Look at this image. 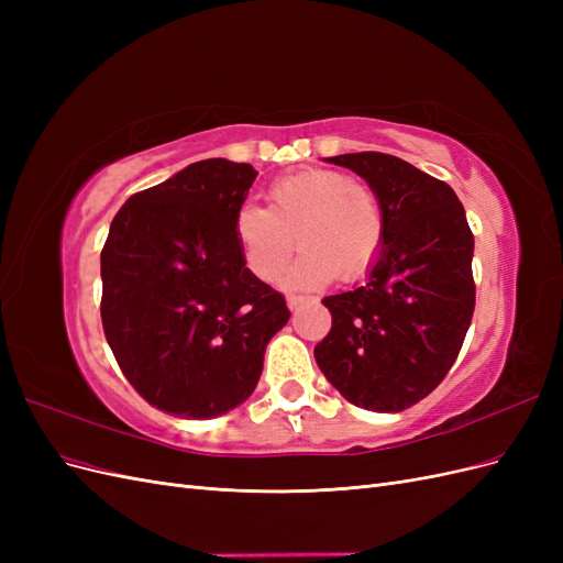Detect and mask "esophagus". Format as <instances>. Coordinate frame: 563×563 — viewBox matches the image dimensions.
I'll list each match as a JSON object with an SVG mask.
<instances>
[{
    "mask_svg": "<svg viewBox=\"0 0 563 563\" xmlns=\"http://www.w3.org/2000/svg\"><path fill=\"white\" fill-rule=\"evenodd\" d=\"M305 300H310V298H302V296H288V298H286L288 310H296V308H300V305H302Z\"/></svg>",
    "mask_w": 563,
    "mask_h": 563,
    "instance_id": "obj_1",
    "label": "esophagus"
}]
</instances>
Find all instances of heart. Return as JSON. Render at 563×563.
<instances>
[{
  "mask_svg": "<svg viewBox=\"0 0 563 563\" xmlns=\"http://www.w3.org/2000/svg\"><path fill=\"white\" fill-rule=\"evenodd\" d=\"M269 209L244 203L234 234L255 277L277 282L302 249L288 286H321L333 275L356 279L376 263L385 218L373 187L333 168H302L269 185ZM297 240L294 241L292 236Z\"/></svg>",
  "mask_w": 563,
  "mask_h": 563,
  "instance_id": "obj_1",
  "label": "heart"
}]
</instances>
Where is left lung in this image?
<instances>
[{"mask_svg":"<svg viewBox=\"0 0 563 563\" xmlns=\"http://www.w3.org/2000/svg\"><path fill=\"white\" fill-rule=\"evenodd\" d=\"M378 195L385 234L368 277L323 298L333 327L314 347L327 380L350 404L399 413L444 380L474 312V236L444 180L383 152L327 157Z\"/></svg>","mask_w":563,"mask_h":563,"instance_id":"obj_1","label":"left lung"}]
</instances>
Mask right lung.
Wrapping results in <instances>:
<instances>
[{"label":"right lung","mask_w":563,"mask_h":563,"mask_svg":"<svg viewBox=\"0 0 563 563\" xmlns=\"http://www.w3.org/2000/svg\"><path fill=\"white\" fill-rule=\"evenodd\" d=\"M258 172L203 159L126 199L100 253V319L139 395L178 418L244 404L286 300L246 267L234 216Z\"/></svg>","instance_id":"add662e5"}]
</instances>
